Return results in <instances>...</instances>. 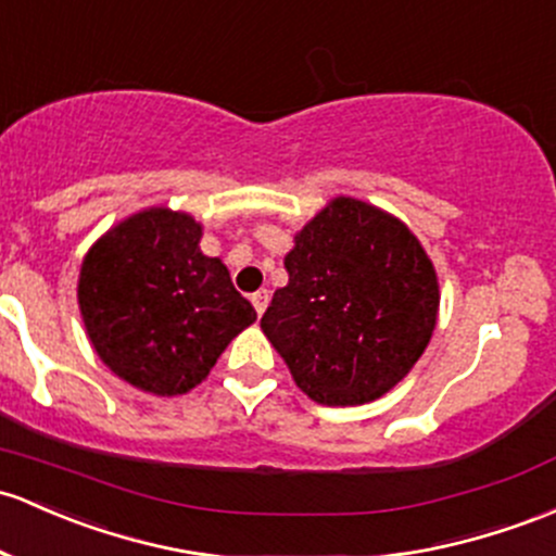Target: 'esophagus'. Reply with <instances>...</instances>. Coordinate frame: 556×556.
Listing matches in <instances>:
<instances>
[{"mask_svg": "<svg viewBox=\"0 0 556 556\" xmlns=\"http://www.w3.org/2000/svg\"><path fill=\"white\" fill-rule=\"evenodd\" d=\"M267 302H270V291H267V289H260V291H254V294H252V304H254L256 315L265 313Z\"/></svg>", "mask_w": 556, "mask_h": 556, "instance_id": "esophagus-1", "label": "esophagus"}]
</instances>
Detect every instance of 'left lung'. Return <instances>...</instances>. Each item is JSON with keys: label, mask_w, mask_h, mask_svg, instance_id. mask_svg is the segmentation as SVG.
Masks as SVG:
<instances>
[{"label": "left lung", "mask_w": 556, "mask_h": 556, "mask_svg": "<svg viewBox=\"0 0 556 556\" xmlns=\"http://www.w3.org/2000/svg\"><path fill=\"white\" fill-rule=\"evenodd\" d=\"M289 283L262 331L320 405H363L390 392L432 339L440 289L419 238L397 217L339 195L294 236Z\"/></svg>", "instance_id": "obj_1"}]
</instances>
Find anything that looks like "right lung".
<instances>
[{
  "label": "right lung",
  "mask_w": 556,
  "mask_h": 556,
  "mask_svg": "<svg viewBox=\"0 0 556 556\" xmlns=\"http://www.w3.org/2000/svg\"><path fill=\"white\" fill-rule=\"evenodd\" d=\"M199 241L190 214L153 206L111 228L81 262L89 342L113 374L151 395L193 390L256 320L223 260Z\"/></svg>",
  "instance_id": "add662e5"
}]
</instances>
